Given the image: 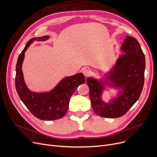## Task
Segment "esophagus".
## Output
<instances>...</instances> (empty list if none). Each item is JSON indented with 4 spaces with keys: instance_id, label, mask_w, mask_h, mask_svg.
<instances>
[{
    "instance_id": "obj_1",
    "label": "esophagus",
    "mask_w": 157,
    "mask_h": 157,
    "mask_svg": "<svg viewBox=\"0 0 157 157\" xmlns=\"http://www.w3.org/2000/svg\"><path fill=\"white\" fill-rule=\"evenodd\" d=\"M83 73L84 76H85V77L89 76L90 75V74H91V72H90V70H88V69H83Z\"/></svg>"
}]
</instances>
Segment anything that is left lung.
Wrapping results in <instances>:
<instances>
[{
  "mask_svg": "<svg viewBox=\"0 0 157 157\" xmlns=\"http://www.w3.org/2000/svg\"><path fill=\"white\" fill-rule=\"evenodd\" d=\"M121 49L125 54L118 60L110 73L113 83L124 89L118 98L113 103L104 104L101 100L102 85L94 79H86L92 108L96 114L103 118H118L124 115L138 100L144 86L145 56L137 40L127 36Z\"/></svg>",
  "mask_w": 157,
  "mask_h": 157,
  "instance_id": "1",
  "label": "left lung"
}]
</instances>
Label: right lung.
<instances>
[{"label":"right lung","mask_w":157,"mask_h":157,"mask_svg":"<svg viewBox=\"0 0 157 157\" xmlns=\"http://www.w3.org/2000/svg\"><path fill=\"white\" fill-rule=\"evenodd\" d=\"M48 39L49 36H46L32 38L28 41L16 63L15 86L20 99L34 117L41 120L50 121L64 116L68 110L71 97L79 85L85 83L86 79L83 74H78L64 78L49 93L37 94L30 91L25 84L21 71L25 52L33 41Z\"/></svg>","instance_id":"right-lung-1"}]
</instances>
